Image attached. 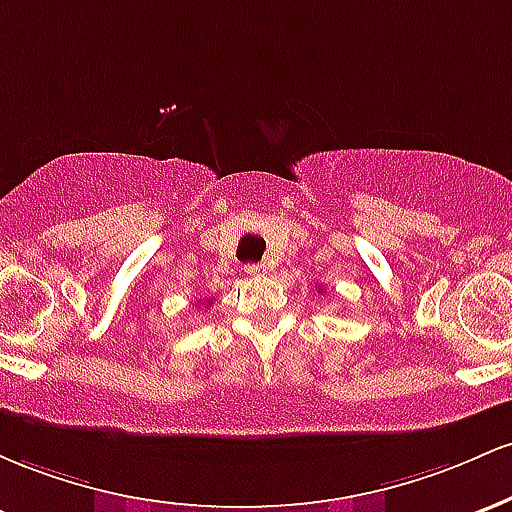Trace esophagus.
I'll use <instances>...</instances> for the list:
<instances>
[{
	"label": "esophagus",
	"instance_id": "1",
	"mask_svg": "<svg viewBox=\"0 0 512 512\" xmlns=\"http://www.w3.org/2000/svg\"><path fill=\"white\" fill-rule=\"evenodd\" d=\"M244 273L246 275H261V273H266V266H261V263H251V266L244 268Z\"/></svg>",
	"mask_w": 512,
	"mask_h": 512
}]
</instances>
